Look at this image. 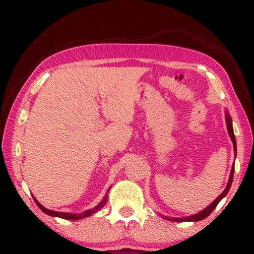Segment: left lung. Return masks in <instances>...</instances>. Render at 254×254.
<instances>
[{
	"instance_id": "1",
	"label": "left lung",
	"mask_w": 254,
	"mask_h": 254,
	"mask_svg": "<svg viewBox=\"0 0 254 254\" xmlns=\"http://www.w3.org/2000/svg\"><path fill=\"white\" fill-rule=\"evenodd\" d=\"M225 123H227L228 133H229V136H230L231 141H232V144H234V150H235V155H236V154H237V144H236V137H235V134H234V128H232V119H231L230 114L228 113V111H225ZM234 172H235V164H232V168H231V171H230V177H229V182L227 184V187H225L223 192H222L220 195H218L216 199H215L213 202L209 204V206L201 210L200 213L190 215V216H186V217H170V216H164V215H162V217H164L165 220L175 221V222H197V221H201V220H203V218L208 217L210 215L211 211H213L215 208H216L218 202H220V201L228 194L229 190H230V187H231L232 179H234Z\"/></svg>"
}]
</instances>
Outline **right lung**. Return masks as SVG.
<instances>
[{"label":"right lung","mask_w":254,"mask_h":254,"mask_svg":"<svg viewBox=\"0 0 254 254\" xmlns=\"http://www.w3.org/2000/svg\"><path fill=\"white\" fill-rule=\"evenodd\" d=\"M110 189L107 190V192H109ZM107 192H106V195L104 196V199L100 201V202L97 204V206L95 208H92V209H89V210H85L83 211V213H78V214H72V213H64V211H55V210H50L47 209V208H45L43 204H40L39 202H38V200L36 199V197L33 196V200L36 201L37 206L40 208L41 210L44 211L45 214L50 215V216H54V217H60V218H64V220H82V218H85V217H89L91 216V215L96 214L97 211H99L102 208L105 206V203L107 202Z\"/></svg>","instance_id":"add662e5"}]
</instances>
